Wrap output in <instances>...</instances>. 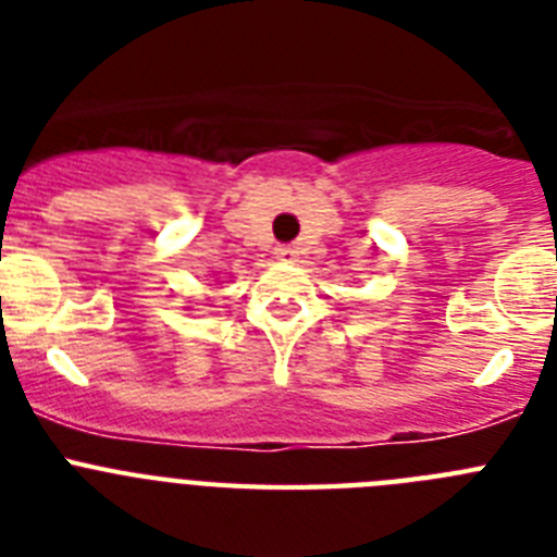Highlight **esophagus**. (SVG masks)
Here are the masks:
<instances>
[{"mask_svg":"<svg viewBox=\"0 0 557 557\" xmlns=\"http://www.w3.org/2000/svg\"><path fill=\"white\" fill-rule=\"evenodd\" d=\"M295 256H298V250L289 248V245H278L275 248V259H282V262H295Z\"/></svg>","mask_w":557,"mask_h":557,"instance_id":"1","label":"esophagus"}]
</instances>
